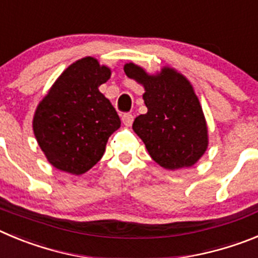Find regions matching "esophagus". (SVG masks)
Returning <instances> with one entry per match:
<instances>
[{
  "mask_svg": "<svg viewBox=\"0 0 258 258\" xmlns=\"http://www.w3.org/2000/svg\"><path fill=\"white\" fill-rule=\"evenodd\" d=\"M121 120H122V122H124V125H126V126H131V125L133 124L134 116L132 115V113H124V115L121 116Z\"/></svg>",
  "mask_w": 258,
  "mask_h": 258,
  "instance_id": "obj_1",
  "label": "esophagus"
}]
</instances>
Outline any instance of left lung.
Returning <instances> with one entry per match:
<instances>
[{
	"instance_id": "left-lung-1",
	"label": "left lung",
	"mask_w": 258,
	"mask_h": 258,
	"mask_svg": "<svg viewBox=\"0 0 258 258\" xmlns=\"http://www.w3.org/2000/svg\"><path fill=\"white\" fill-rule=\"evenodd\" d=\"M124 70L146 89L148 111L136 117L133 129L151 157L169 170L195 165L207 148V126L190 83L169 68L156 77L134 63Z\"/></svg>"
}]
</instances>
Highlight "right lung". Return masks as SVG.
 Masks as SVG:
<instances>
[{"label":"right lung","instance_id":"right-lung-1","mask_svg":"<svg viewBox=\"0 0 258 258\" xmlns=\"http://www.w3.org/2000/svg\"><path fill=\"white\" fill-rule=\"evenodd\" d=\"M110 75L96 58H82L61 74L37 107L33 131L56 169L75 175L88 171L120 127L116 110L98 91Z\"/></svg>","mask_w":258,"mask_h":258}]
</instances>
